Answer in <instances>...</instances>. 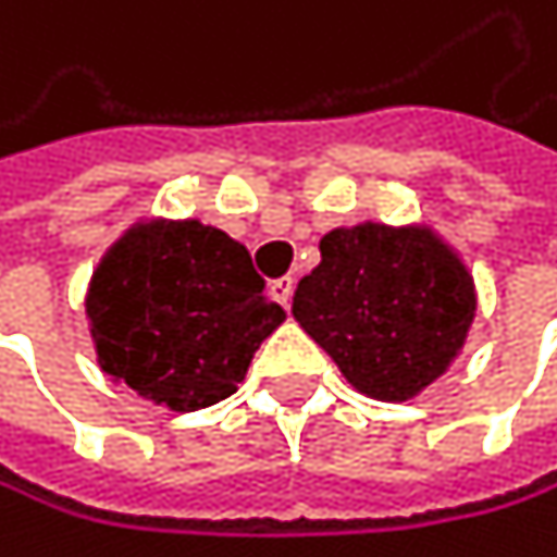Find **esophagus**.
<instances>
[{"instance_id":"esophagus-1","label":"esophagus","mask_w":557,"mask_h":557,"mask_svg":"<svg viewBox=\"0 0 557 557\" xmlns=\"http://www.w3.org/2000/svg\"><path fill=\"white\" fill-rule=\"evenodd\" d=\"M270 294H273V301H276V305L290 308V297H294V276H281V281H273V284H270Z\"/></svg>"}]
</instances>
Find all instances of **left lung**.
Returning a JSON list of instances; mask_svg holds the SVG:
<instances>
[{"label": "left lung", "mask_w": 557, "mask_h": 557, "mask_svg": "<svg viewBox=\"0 0 557 557\" xmlns=\"http://www.w3.org/2000/svg\"><path fill=\"white\" fill-rule=\"evenodd\" d=\"M294 318L359 394L410 400L459 356L475 314L466 263L435 232L352 225L318 243Z\"/></svg>", "instance_id": "8db88e82"}]
</instances>
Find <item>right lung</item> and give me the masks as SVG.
<instances>
[{
	"mask_svg": "<svg viewBox=\"0 0 557 557\" xmlns=\"http://www.w3.org/2000/svg\"><path fill=\"white\" fill-rule=\"evenodd\" d=\"M252 256L201 222H143L98 263L88 321L98 366L171 410L236 394L252 352L284 321Z\"/></svg>",
	"mask_w": 557,
	"mask_h": 557,
	"instance_id": "1",
	"label": "right lung"
}]
</instances>
